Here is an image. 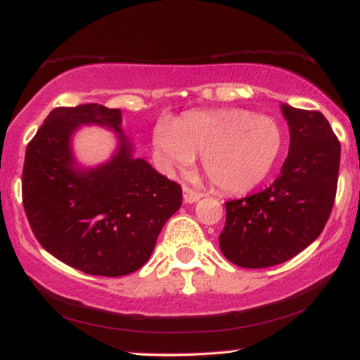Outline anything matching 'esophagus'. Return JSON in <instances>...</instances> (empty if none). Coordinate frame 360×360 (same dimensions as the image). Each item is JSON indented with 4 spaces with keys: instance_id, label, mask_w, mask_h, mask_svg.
<instances>
[{
    "instance_id": "1",
    "label": "esophagus",
    "mask_w": 360,
    "mask_h": 360,
    "mask_svg": "<svg viewBox=\"0 0 360 360\" xmlns=\"http://www.w3.org/2000/svg\"><path fill=\"white\" fill-rule=\"evenodd\" d=\"M202 198V193L197 192V190L190 188V187H184V202L185 203H195Z\"/></svg>"
}]
</instances>
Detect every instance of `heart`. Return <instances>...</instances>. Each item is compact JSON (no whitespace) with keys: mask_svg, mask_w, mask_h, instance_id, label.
<instances>
[{"mask_svg":"<svg viewBox=\"0 0 360 360\" xmlns=\"http://www.w3.org/2000/svg\"><path fill=\"white\" fill-rule=\"evenodd\" d=\"M153 150L165 170L202 165L217 188L248 192L267 176L281 153L282 131L274 118L247 110H193L153 127Z\"/></svg>","mask_w":360,"mask_h":360,"instance_id":"1","label":"heart"}]
</instances>
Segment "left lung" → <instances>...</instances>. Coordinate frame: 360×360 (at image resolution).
Segmentation results:
<instances>
[{"instance_id":"obj_1","label":"left lung","mask_w":360,"mask_h":360,"mask_svg":"<svg viewBox=\"0 0 360 360\" xmlns=\"http://www.w3.org/2000/svg\"><path fill=\"white\" fill-rule=\"evenodd\" d=\"M290 131L288 155L269 188L225 203L219 242L232 264L265 269L309 247L334 207L340 143L321 112L282 105Z\"/></svg>"}]
</instances>
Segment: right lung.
I'll list each match as a JSON object with an SVG mask.
<instances>
[{
  "label": "right lung",
  "mask_w": 360,
  "mask_h": 360,
  "mask_svg": "<svg viewBox=\"0 0 360 360\" xmlns=\"http://www.w3.org/2000/svg\"><path fill=\"white\" fill-rule=\"evenodd\" d=\"M82 124L119 133L117 152L95 169L76 165L71 136ZM122 112L86 103L51 110L28 143L23 205L34 237L58 260L90 275L135 272L152 255L167 220L181 205V187L133 158Z\"/></svg>",
  "instance_id": "add662e5"
}]
</instances>
